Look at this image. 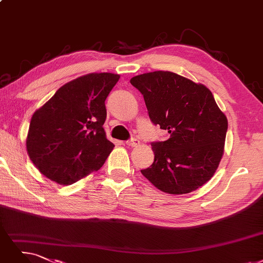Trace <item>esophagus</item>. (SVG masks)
I'll use <instances>...</instances> for the list:
<instances>
[{"label":"esophagus","mask_w":263,"mask_h":263,"mask_svg":"<svg viewBox=\"0 0 263 263\" xmlns=\"http://www.w3.org/2000/svg\"><path fill=\"white\" fill-rule=\"evenodd\" d=\"M139 143H140V141L138 139H135V138L132 140L126 141V144H127L128 146H137V145H139Z\"/></svg>","instance_id":"esophagus-1"}]
</instances>
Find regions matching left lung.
Listing matches in <instances>:
<instances>
[{
    "instance_id": "1",
    "label": "left lung",
    "mask_w": 263,
    "mask_h": 263,
    "mask_svg": "<svg viewBox=\"0 0 263 263\" xmlns=\"http://www.w3.org/2000/svg\"><path fill=\"white\" fill-rule=\"evenodd\" d=\"M132 85L144 98L149 117L170 133L152 143L153 164L141 174L168 194H185L205 184L216 173L224 152L226 114L212 91L170 71L134 77Z\"/></svg>"
}]
</instances>
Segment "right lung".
I'll return each instance as SVG.
<instances>
[{
    "instance_id": "obj_1",
    "label": "right lung",
    "mask_w": 263,
    "mask_h": 263,
    "mask_svg": "<svg viewBox=\"0 0 263 263\" xmlns=\"http://www.w3.org/2000/svg\"><path fill=\"white\" fill-rule=\"evenodd\" d=\"M119 80L108 72L80 77L33 113L26 146L42 175L69 185L104 164L114 148L103 129L104 101Z\"/></svg>"
}]
</instances>
